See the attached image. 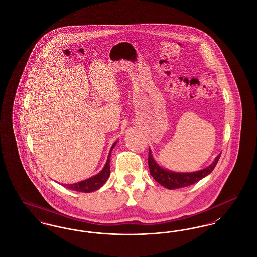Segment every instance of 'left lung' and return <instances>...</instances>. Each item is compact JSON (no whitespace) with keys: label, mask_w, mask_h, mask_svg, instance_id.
<instances>
[{"label":"left lung","mask_w":257,"mask_h":257,"mask_svg":"<svg viewBox=\"0 0 257 257\" xmlns=\"http://www.w3.org/2000/svg\"><path fill=\"white\" fill-rule=\"evenodd\" d=\"M220 154H219L215 161L204 170L196 171V172H173V171H167L162 169L158 166V164L154 161L151 156V152L149 149L148 153V167L151 176L162 186L168 188L169 190H174L188 187L190 185L198 182L203 177L207 176L215 169L217 163L219 162Z\"/></svg>","instance_id":"left-lung-1"}]
</instances>
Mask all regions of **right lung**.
<instances>
[{
  "mask_svg": "<svg viewBox=\"0 0 257 257\" xmlns=\"http://www.w3.org/2000/svg\"><path fill=\"white\" fill-rule=\"evenodd\" d=\"M116 142L112 145V147L110 148V153L108 156L107 163L104 167V169L100 171V173L96 174L95 176L88 178L84 181L78 182V183L74 184H62L63 187L68 188L72 191H77V192H82V193H91L93 191H96L98 189H100L104 184L106 183L107 179L109 178L110 175V151L112 150L113 147L115 146Z\"/></svg>",
  "mask_w": 257,
  "mask_h": 257,
  "instance_id": "add662e5",
  "label": "right lung"
}]
</instances>
